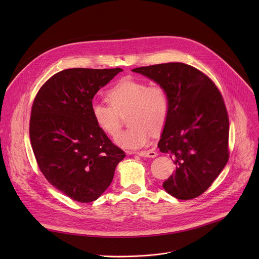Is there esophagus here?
Returning a JSON list of instances; mask_svg holds the SVG:
<instances>
[{
	"mask_svg": "<svg viewBox=\"0 0 259 259\" xmlns=\"http://www.w3.org/2000/svg\"><path fill=\"white\" fill-rule=\"evenodd\" d=\"M138 156L142 157V158H156L157 157V153L153 150H149V151H142V152H138L137 153Z\"/></svg>",
	"mask_w": 259,
	"mask_h": 259,
	"instance_id": "1",
	"label": "esophagus"
}]
</instances>
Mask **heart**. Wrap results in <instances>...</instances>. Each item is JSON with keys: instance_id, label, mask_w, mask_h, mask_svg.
Returning <instances> with one entry per match:
<instances>
[{"instance_id": "heart-1", "label": "heart", "mask_w": 259, "mask_h": 259, "mask_svg": "<svg viewBox=\"0 0 259 259\" xmlns=\"http://www.w3.org/2000/svg\"><path fill=\"white\" fill-rule=\"evenodd\" d=\"M105 97L109 104L92 102V118L101 131L116 137L121 130L120 115L129 110L127 122L131 126L116 140L123 149H141L150 142L152 132L159 133L166 124L169 98L159 84L147 86L144 81L123 78L106 91Z\"/></svg>"}]
</instances>
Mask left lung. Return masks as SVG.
Returning a JSON list of instances; mask_svg holds the SVG:
<instances>
[{
    "instance_id": "1",
    "label": "left lung",
    "mask_w": 259,
    "mask_h": 259,
    "mask_svg": "<svg viewBox=\"0 0 259 259\" xmlns=\"http://www.w3.org/2000/svg\"><path fill=\"white\" fill-rule=\"evenodd\" d=\"M132 71L164 87L169 114L158 147L176 165L164 190L179 200L202 195L229 160V117L217 87L199 69L181 62Z\"/></svg>"
}]
</instances>
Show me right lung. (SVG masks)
I'll return each instance as SVG.
<instances>
[{
  "label": "right lung",
  "mask_w": 259,
  "mask_h": 259,
  "mask_svg": "<svg viewBox=\"0 0 259 259\" xmlns=\"http://www.w3.org/2000/svg\"><path fill=\"white\" fill-rule=\"evenodd\" d=\"M122 68H68L36 94L29 122L34 157L46 179L81 203L97 200L126 157L95 124L92 99Z\"/></svg>",
  "instance_id": "add662e5"
}]
</instances>
